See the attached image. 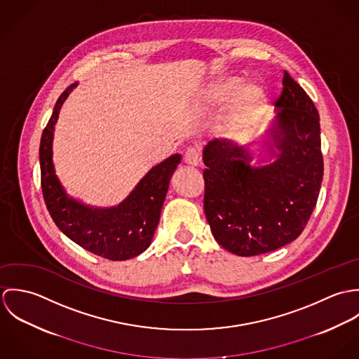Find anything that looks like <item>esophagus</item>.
I'll return each instance as SVG.
<instances>
[{"label":"esophagus","mask_w":359,"mask_h":359,"mask_svg":"<svg viewBox=\"0 0 359 359\" xmlns=\"http://www.w3.org/2000/svg\"><path fill=\"white\" fill-rule=\"evenodd\" d=\"M184 160L189 165H198L201 161V152L198 148H188L184 154Z\"/></svg>","instance_id":"esophagus-1"}]
</instances>
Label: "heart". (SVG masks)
Returning <instances> with one entry per match:
<instances>
[{
  "label": "heart",
  "mask_w": 359,
  "mask_h": 359,
  "mask_svg": "<svg viewBox=\"0 0 359 359\" xmlns=\"http://www.w3.org/2000/svg\"><path fill=\"white\" fill-rule=\"evenodd\" d=\"M232 96L234 98L224 117V127L233 138L249 140L261 121L266 102L265 88L256 81L241 86V79L231 76L221 79L210 93V100L215 104H224Z\"/></svg>",
  "instance_id": "obj_1"
}]
</instances>
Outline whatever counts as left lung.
<instances>
[{
	"label": "left lung",
	"mask_w": 359,
	"mask_h": 359,
	"mask_svg": "<svg viewBox=\"0 0 359 359\" xmlns=\"http://www.w3.org/2000/svg\"><path fill=\"white\" fill-rule=\"evenodd\" d=\"M271 130L275 160L252 167V156L228 140L203 151L205 212L215 241L236 256L273 252L300 236L323 177L319 114L285 70Z\"/></svg>",
	"instance_id": "left-lung-1"
}]
</instances>
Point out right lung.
<instances>
[{
	"mask_svg": "<svg viewBox=\"0 0 359 359\" xmlns=\"http://www.w3.org/2000/svg\"><path fill=\"white\" fill-rule=\"evenodd\" d=\"M77 83L57 98L40 144L41 188L46 205L56 226L74 243L97 256L123 261L145 252L154 238L170 178L181 161L172 154L138 182L135 189L117 207L93 208L69 198L55 175L52 138L59 109Z\"/></svg>",
	"mask_w": 359,
	"mask_h": 359,
	"instance_id": "right-lung-1",
	"label": "right lung"
}]
</instances>
